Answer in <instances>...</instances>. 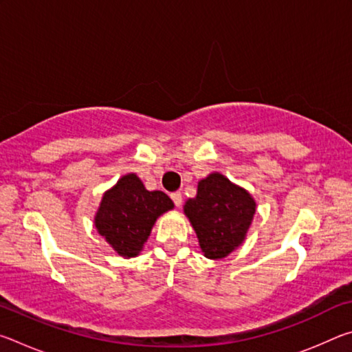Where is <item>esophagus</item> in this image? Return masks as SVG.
<instances>
[{"label": "esophagus", "mask_w": 352, "mask_h": 352, "mask_svg": "<svg viewBox=\"0 0 352 352\" xmlns=\"http://www.w3.org/2000/svg\"><path fill=\"white\" fill-rule=\"evenodd\" d=\"M170 199H172V201H174V204H175V206H180L182 201H183L182 192H172V194H170Z\"/></svg>", "instance_id": "obj_1"}]
</instances>
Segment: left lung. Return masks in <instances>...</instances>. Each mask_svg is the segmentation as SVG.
<instances>
[{"mask_svg": "<svg viewBox=\"0 0 352 352\" xmlns=\"http://www.w3.org/2000/svg\"><path fill=\"white\" fill-rule=\"evenodd\" d=\"M254 211L252 195L220 174L201 180L197 197L184 205L201 252L210 259H222L241 245Z\"/></svg>", "mask_w": 352, "mask_h": 352, "instance_id": "obj_1", "label": "left lung"}]
</instances>
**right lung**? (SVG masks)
Wrapping results in <instances>:
<instances>
[{"label":"right lung","instance_id":"obj_1","mask_svg":"<svg viewBox=\"0 0 352 352\" xmlns=\"http://www.w3.org/2000/svg\"><path fill=\"white\" fill-rule=\"evenodd\" d=\"M174 208L162 190H147L135 174L124 175L105 192L94 219L99 234L124 258L141 252L158 216Z\"/></svg>","mask_w":352,"mask_h":352}]
</instances>
